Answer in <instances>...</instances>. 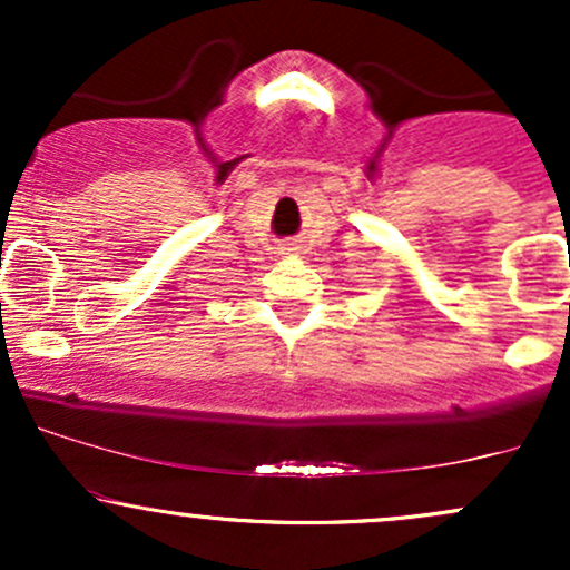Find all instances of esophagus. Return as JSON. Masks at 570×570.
<instances>
[{"mask_svg":"<svg viewBox=\"0 0 570 570\" xmlns=\"http://www.w3.org/2000/svg\"><path fill=\"white\" fill-rule=\"evenodd\" d=\"M292 252H297V246H294V244H286V246H281V254H292Z\"/></svg>","mask_w":570,"mask_h":570,"instance_id":"obj_1","label":"esophagus"}]
</instances>
